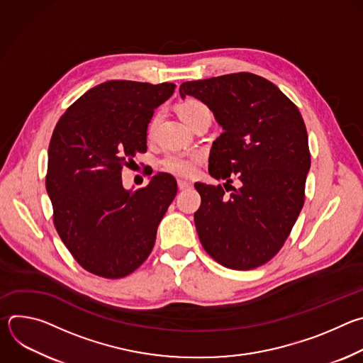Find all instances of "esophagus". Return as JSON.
Masks as SVG:
<instances>
[{
    "label": "esophagus",
    "instance_id": "1",
    "mask_svg": "<svg viewBox=\"0 0 363 363\" xmlns=\"http://www.w3.org/2000/svg\"><path fill=\"white\" fill-rule=\"evenodd\" d=\"M178 188L181 191H186L189 188H192V184L191 182H186V181H182V179H178Z\"/></svg>",
    "mask_w": 363,
    "mask_h": 363
}]
</instances>
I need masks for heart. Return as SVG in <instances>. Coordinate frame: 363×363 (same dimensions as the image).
Masks as SVG:
<instances>
[{
  "instance_id": "b5f03b06",
  "label": "heart",
  "mask_w": 363,
  "mask_h": 363,
  "mask_svg": "<svg viewBox=\"0 0 363 363\" xmlns=\"http://www.w3.org/2000/svg\"><path fill=\"white\" fill-rule=\"evenodd\" d=\"M179 116L185 125H188L195 116L203 112H210L206 109L202 101L196 99H188L185 100L178 109ZM157 123V118H155L150 123V129ZM201 162V155L199 153H179V152H171L162 158L161 167L165 172H169L175 177L188 178L192 177L196 171L198 164Z\"/></svg>"
}]
</instances>
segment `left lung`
<instances>
[{"label":"left lung","instance_id":"left-lung-1","mask_svg":"<svg viewBox=\"0 0 363 363\" xmlns=\"http://www.w3.org/2000/svg\"><path fill=\"white\" fill-rule=\"evenodd\" d=\"M179 94L202 101L223 128L210 175L227 179L225 188L234 174L240 181L230 196L221 185L195 184L199 241L224 267H260L283 247L304 203L310 152L303 118L276 84L252 73L186 82Z\"/></svg>","mask_w":363,"mask_h":363}]
</instances>
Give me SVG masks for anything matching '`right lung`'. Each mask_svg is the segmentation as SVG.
Listing matches in <instances>:
<instances>
[{
  "label": "right lung",
  "mask_w": 363,
  "mask_h": 363,
  "mask_svg": "<svg viewBox=\"0 0 363 363\" xmlns=\"http://www.w3.org/2000/svg\"><path fill=\"white\" fill-rule=\"evenodd\" d=\"M174 91V83L97 84L65 112L51 136L45 188L55 225L76 262L96 276L121 279L135 272L177 195L169 174L153 175L138 191L122 184V168L146 152L153 111Z\"/></svg>",
  "instance_id": "right-lung-1"
}]
</instances>
